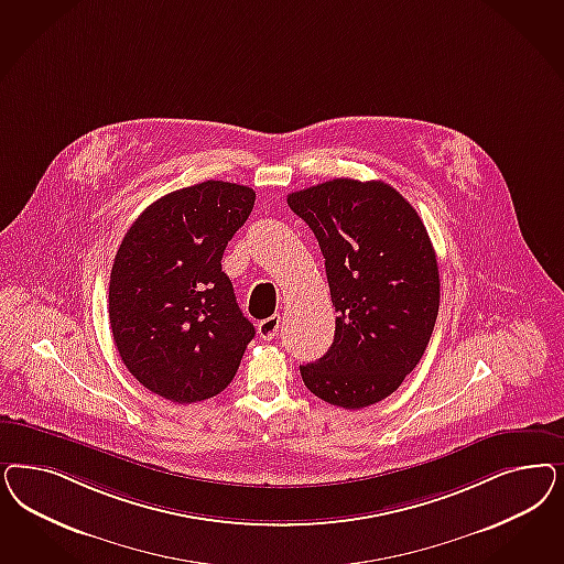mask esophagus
I'll use <instances>...</instances> for the list:
<instances>
[{
	"mask_svg": "<svg viewBox=\"0 0 564 564\" xmlns=\"http://www.w3.org/2000/svg\"><path fill=\"white\" fill-rule=\"evenodd\" d=\"M278 327H280V315H272V317H268V319H261V322L257 324L259 338L272 340L273 336L278 334Z\"/></svg>",
	"mask_w": 564,
	"mask_h": 564,
	"instance_id": "1",
	"label": "esophagus"
}]
</instances>
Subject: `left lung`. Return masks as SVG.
<instances>
[{"mask_svg": "<svg viewBox=\"0 0 564 564\" xmlns=\"http://www.w3.org/2000/svg\"><path fill=\"white\" fill-rule=\"evenodd\" d=\"M326 259L334 343L301 365L317 399L348 411L390 397L417 367L440 307L436 251L413 205L382 181L334 178L289 195Z\"/></svg>", "mask_w": 564, "mask_h": 564, "instance_id": "obj_1", "label": "left lung"}]
</instances>
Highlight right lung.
Masks as SVG:
<instances>
[{"instance_id":"1","label":"right lung","mask_w":564,"mask_h":564,"mask_svg":"<svg viewBox=\"0 0 564 564\" xmlns=\"http://www.w3.org/2000/svg\"><path fill=\"white\" fill-rule=\"evenodd\" d=\"M254 191L205 181L151 203L128 228L109 275V326L128 371L153 394L191 404L237 376L254 327L221 272Z\"/></svg>"}]
</instances>
